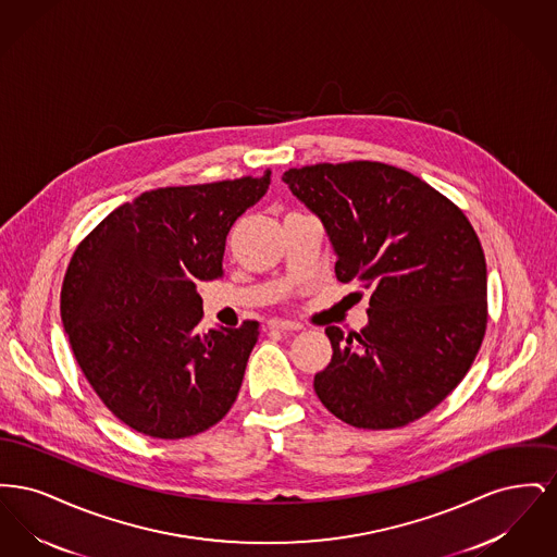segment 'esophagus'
<instances>
[{
    "label": "esophagus",
    "instance_id": "esophagus-1",
    "mask_svg": "<svg viewBox=\"0 0 557 557\" xmlns=\"http://www.w3.org/2000/svg\"><path fill=\"white\" fill-rule=\"evenodd\" d=\"M269 327L271 330H282V332H298L300 330V323L292 321V319H271L269 321Z\"/></svg>",
    "mask_w": 557,
    "mask_h": 557
}]
</instances>
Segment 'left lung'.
Listing matches in <instances>:
<instances>
[{"mask_svg": "<svg viewBox=\"0 0 557 557\" xmlns=\"http://www.w3.org/2000/svg\"><path fill=\"white\" fill-rule=\"evenodd\" d=\"M284 184L318 216L338 282L371 288L368 325L325 327L319 400L355 428H400L463 380L486 327V263L474 227L420 177L357 160L290 169Z\"/></svg>", "mask_w": 557, "mask_h": 557, "instance_id": "1", "label": "left lung"}]
</instances>
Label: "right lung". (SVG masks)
Masks as SVG:
<instances>
[{
  "label": "right lung",
  "mask_w": 557,
  "mask_h": 557,
  "mask_svg": "<svg viewBox=\"0 0 557 557\" xmlns=\"http://www.w3.org/2000/svg\"><path fill=\"white\" fill-rule=\"evenodd\" d=\"M269 182L265 171L144 191L75 250L60 292L62 325L96 395L133 430L194 436L238 397L259 323L198 332L196 286L223 275L227 234Z\"/></svg>",
  "instance_id": "add662e5"
}]
</instances>
